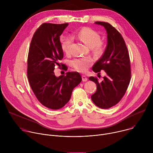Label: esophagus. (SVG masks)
<instances>
[{
  "label": "esophagus",
  "mask_w": 153,
  "mask_h": 153,
  "mask_svg": "<svg viewBox=\"0 0 153 153\" xmlns=\"http://www.w3.org/2000/svg\"><path fill=\"white\" fill-rule=\"evenodd\" d=\"M82 81L83 82H86L87 80H88V79H87V77L84 75H83L82 76Z\"/></svg>",
  "instance_id": "obj_1"
}]
</instances>
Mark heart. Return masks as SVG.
<instances>
[{
    "instance_id": "1",
    "label": "heart",
    "mask_w": 153,
    "mask_h": 153,
    "mask_svg": "<svg viewBox=\"0 0 153 153\" xmlns=\"http://www.w3.org/2000/svg\"><path fill=\"white\" fill-rule=\"evenodd\" d=\"M77 37L85 45L91 48L93 53L96 56H100L105 50V45L101 41L100 34L96 31L85 27L82 28L78 33ZM61 47L63 52L68 54L70 52L71 46L73 42L71 37H62L60 39ZM93 63L91 57L76 58L72 60L71 64L73 68L78 71L85 72Z\"/></svg>"
}]
</instances>
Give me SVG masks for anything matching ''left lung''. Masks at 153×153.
Masks as SVG:
<instances>
[{
	"label": "left lung",
	"mask_w": 153,
	"mask_h": 153,
	"mask_svg": "<svg viewBox=\"0 0 153 153\" xmlns=\"http://www.w3.org/2000/svg\"><path fill=\"white\" fill-rule=\"evenodd\" d=\"M95 24L105 28L107 45L92 70L95 73L104 70L106 75L102 81L93 76L89 77V80L97 85V90L91 97L97 106L108 109L116 105L126 93L131 79L130 60L125 42L120 33L109 23L96 22Z\"/></svg>",
	"instance_id": "obj_1"
}]
</instances>
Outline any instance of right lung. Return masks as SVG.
<instances>
[{
	"instance_id": "right-lung-1",
	"label": "right lung",
	"mask_w": 153,
	"mask_h": 153,
	"mask_svg": "<svg viewBox=\"0 0 153 153\" xmlns=\"http://www.w3.org/2000/svg\"><path fill=\"white\" fill-rule=\"evenodd\" d=\"M68 24L44 23L32 38L27 60V76L31 88L38 100L52 110H59L70 100L72 91L82 81L77 72L55 76V67L63 65L60 36ZM64 70H67L65 66Z\"/></svg>"
}]
</instances>
